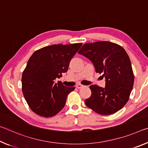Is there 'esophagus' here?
I'll list each match as a JSON object with an SVG mask.
<instances>
[{"label": "esophagus", "mask_w": 148, "mask_h": 148, "mask_svg": "<svg viewBox=\"0 0 148 148\" xmlns=\"http://www.w3.org/2000/svg\"><path fill=\"white\" fill-rule=\"evenodd\" d=\"M76 87H77V89H80V88H82V87H85V86H84V85H82L81 84H77L76 86Z\"/></svg>", "instance_id": "esophagus-1"}]
</instances>
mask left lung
<instances>
[{
  "mask_svg": "<svg viewBox=\"0 0 148 148\" xmlns=\"http://www.w3.org/2000/svg\"><path fill=\"white\" fill-rule=\"evenodd\" d=\"M78 53L91 60L96 72L106 78L104 88L89 87L91 95L85 101L86 106L104 116L121 110L129 101L134 81L131 60L123 47L99 41L84 44Z\"/></svg>",
  "mask_w": 148,
  "mask_h": 148,
  "instance_id": "8db88e82",
  "label": "left lung"
}]
</instances>
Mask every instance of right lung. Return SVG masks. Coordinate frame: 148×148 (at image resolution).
<instances>
[{"instance_id":"right-lung-1","label":"right lung","mask_w":148,"mask_h":148,"mask_svg":"<svg viewBox=\"0 0 148 148\" xmlns=\"http://www.w3.org/2000/svg\"><path fill=\"white\" fill-rule=\"evenodd\" d=\"M82 46V43L51 45L36 50L30 57L22 74V92L35 114L49 117L63 108L75 87H66L55 79L67 72L70 61Z\"/></svg>"}]
</instances>
